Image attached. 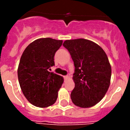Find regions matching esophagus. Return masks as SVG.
<instances>
[{"mask_svg":"<svg viewBox=\"0 0 130 130\" xmlns=\"http://www.w3.org/2000/svg\"><path fill=\"white\" fill-rule=\"evenodd\" d=\"M63 77H64V79H65V80H67L68 78H69V77H68L67 75L63 76Z\"/></svg>","mask_w":130,"mask_h":130,"instance_id":"34e87169","label":"esophagus"}]
</instances>
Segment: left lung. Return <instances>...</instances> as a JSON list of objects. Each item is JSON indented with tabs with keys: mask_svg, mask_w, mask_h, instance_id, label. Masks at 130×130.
Returning a JSON list of instances; mask_svg holds the SVG:
<instances>
[{
	"mask_svg": "<svg viewBox=\"0 0 130 130\" xmlns=\"http://www.w3.org/2000/svg\"><path fill=\"white\" fill-rule=\"evenodd\" d=\"M75 66V87L70 97L73 103L87 108L98 104L104 98L110 85L111 67L103 48L86 39L66 40Z\"/></svg>",
	"mask_w": 130,
	"mask_h": 130,
	"instance_id": "obj_1",
	"label": "left lung"
}]
</instances>
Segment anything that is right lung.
<instances>
[{
	"label": "right lung",
	"mask_w": 130,
	"mask_h": 130,
	"mask_svg": "<svg viewBox=\"0 0 130 130\" xmlns=\"http://www.w3.org/2000/svg\"><path fill=\"white\" fill-rule=\"evenodd\" d=\"M62 43L50 38L38 39L26 47L21 57L19 85L25 98L36 107H48L57 101L63 78L49 70L55 65V54Z\"/></svg>",
	"instance_id": "add662e5"
}]
</instances>
